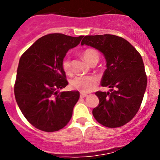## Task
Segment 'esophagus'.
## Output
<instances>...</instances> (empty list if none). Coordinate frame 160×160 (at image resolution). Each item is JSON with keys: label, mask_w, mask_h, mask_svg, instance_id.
Listing matches in <instances>:
<instances>
[{"label": "esophagus", "mask_w": 160, "mask_h": 160, "mask_svg": "<svg viewBox=\"0 0 160 160\" xmlns=\"http://www.w3.org/2000/svg\"><path fill=\"white\" fill-rule=\"evenodd\" d=\"M88 95L87 94H84V93H81V94H80V97L81 98H85V97H87V96Z\"/></svg>", "instance_id": "obj_1"}]
</instances>
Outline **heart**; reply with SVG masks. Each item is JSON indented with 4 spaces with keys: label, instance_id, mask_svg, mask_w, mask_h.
I'll list each match as a JSON object with an SVG mask.
<instances>
[{
    "label": "heart",
    "instance_id": "heart-1",
    "mask_svg": "<svg viewBox=\"0 0 160 160\" xmlns=\"http://www.w3.org/2000/svg\"><path fill=\"white\" fill-rule=\"evenodd\" d=\"M82 58L87 63L92 65L94 62H98L99 55L95 49H87L82 53ZM62 66L66 73H70L71 72L70 60L67 58L62 60ZM71 85L73 88L81 91L82 93H89L94 90V87H96L97 79L92 76H78L72 80Z\"/></svg>",
    "mask_w": 160,
    "mask_h": 160
}]
</instances>
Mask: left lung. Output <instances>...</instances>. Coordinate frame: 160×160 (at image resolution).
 <instances>
[{
	"label": "left lung",
	"mask_w": 160,
	"mask_h": 160,
	"mask_svg": "<svg viewBox=\"0 0 160 160\" xmlns=\"http://www.w3.org/2000/svg\"><path fill=\"white\" fill-rule=\"evenodd\" d=\"M81 45L98 49L107 62L101 86L110 90L95 93L99 104L93 109V115L107 128L125 125L138 112L146 91L148 78L141 55L130 42L115 35L86 36Z\"/></svg>",
	"instance_id": "8db88e82"
}]
</instances>
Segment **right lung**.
<instances>
[{
	"instance_id": "1",
	"label": "right lung",
	"mask_w": 160,
	"mask_h": 160,
	"mask_svg": "<svg viewBox=\"0 0 160 160\" xmlns=\"http://www.w3.org/2000/svg\"><path fill=\"white\" fill-rule=\"evenodd\" d=\"M82 38L45 35L20 58L14 86L17 103L25 118L41 131H59L71 118L80 94L77 90L58 91L68 85L62 62Z\"/></svg>"
}]
</instances>
